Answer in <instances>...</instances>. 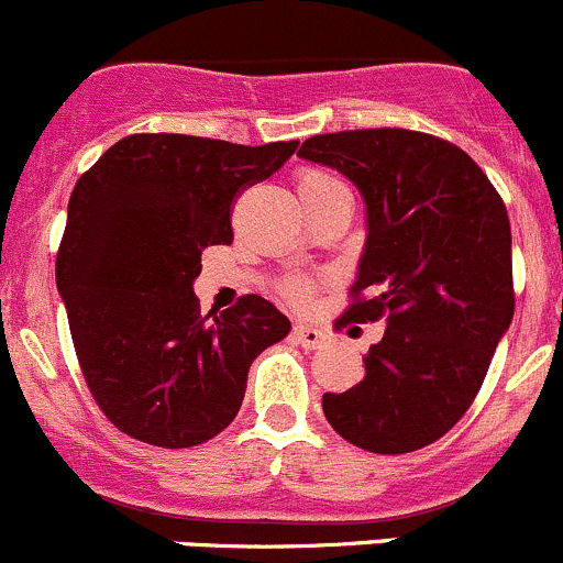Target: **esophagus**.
Masks as SVG:
<instances>
[{"label":"esophagus","mask_w":563,"mask_h":563,"mask_svg":"<svg viewBox=\"0 0 563 563\" xmlns=\"http://www.w3.org/2000/svg\"><path fill=\"white\" fill-rule=\"evenodd\" d=\"M294 336H297L299 345L307 347V351H316V347L329 345V340H331V334L327 329L312 327V323H297V327H294Z\"/></svg>","instance_id":"1"}]
</instances>
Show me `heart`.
<instances>
[{"mask_svg":"<svg viewBox=\"0 0 563 563\" xmlns=\"http://www.w3.org/2000/svg\"><path fill=\"white\" fill-rule=\"evenodd\" d=\"M294 186H297V197L301 207H312L323 199L331 197L336 191H345L340 177H334L327 169H318V167H301L294 175ZM280 294L294 305H305L312 297V280L310 277H301V275H291L280 283Z\"/></svg>","mask_w":563,"mask_h":563,"instance_id":"1","label":"heart"}]
</instances>
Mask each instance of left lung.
<instances>
[{
  "instance_id": "1",
  "label": "left lung",
  "mask_w": 563,
  "mask_h": 563,
  "mask_svg": "<svg viewBox=\"0 0 563 563\" xmlns=\"http://www.w3.org/2000/svg\"><path fill=\"white\" fill-rule=\"evenodd\" d=\"M299 156L356 183L369 218L334 329L386 323L364 380L323 394V416L369 453L421 451L470 410L516 312L507 207L459 145L412 129L316 134Z\"/></svg>"
}]
</instances>
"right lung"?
Returning a JSON list of instances; mask_svg holds the SVG:
<instances>
[{
    "label": "right lung",
    "instance_id": "add662e5",
    "mask_svg": "<svg viewBox=\"0 0 563 563\" xmlns=\"http://www.w3.org/2000/svg\"><path fill=\"white\" fill-rule=\"evenodd\" d=\"M297 145L129 134L75 183L56 286L86 386L118 431L194 448L234 421L253 358L291 321L258 294L202 316L191 286L205 247L234 240V199Z\"/></svg>",
    "mask_w": 563,
    "mask_h": 563
}]
</instances>
